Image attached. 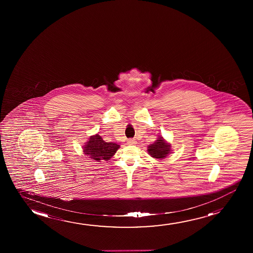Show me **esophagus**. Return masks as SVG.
<instances>
[{
  "label": "esophagus",
  "instance_id": "34e87169",
  "mask_svg": "<svg viewBox=\"0 0 253 253\" xmlns=\"http://www.w3.org/2000/svg\"><path fill=\"white\" fill-rule=\"evenodd\" d=\"M127 143H128V145H134V144H135V141L134 139H128V141H127Z\"/></svg>",
  "mask_w": 253,
  "mask_h": 253
}]
</instances>
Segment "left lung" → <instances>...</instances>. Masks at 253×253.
<instances>
[{"label": "left lung", "mask_w": 253, "mask_h": 253, "mask_svg": "<svg viewBox=\"0 0 253 253\" xmlns=\"http://www.w3.org/2000/svg\"><path fill=\"white\" fill-rule=\"evenodd\" d=\"M171 146L165 142L163 136H160L156 142L148 147V152L149 155L156 159H164L170 153Z\"/></svg>", "instance_id": "8db88e82"}]
</instances>
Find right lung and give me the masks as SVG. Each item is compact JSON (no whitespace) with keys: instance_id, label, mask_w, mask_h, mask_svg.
<instances>
[{"instance_id":"1","label":"right lung","mask_w":253,"mask_h":253,"mask_svg":"<svg viewBox=\"0 0 253 253\" xmlns=\"http://www.w3.org/2000/svg\"><path fill=\"white\" fill-rule=\"evenodd\" d=\"M119 148L120 145L115 142H104L100 135L96 134L89 138V141L83 147V151L87 157L100 162L109 161Z\"/></svg>"}]
</instances>
